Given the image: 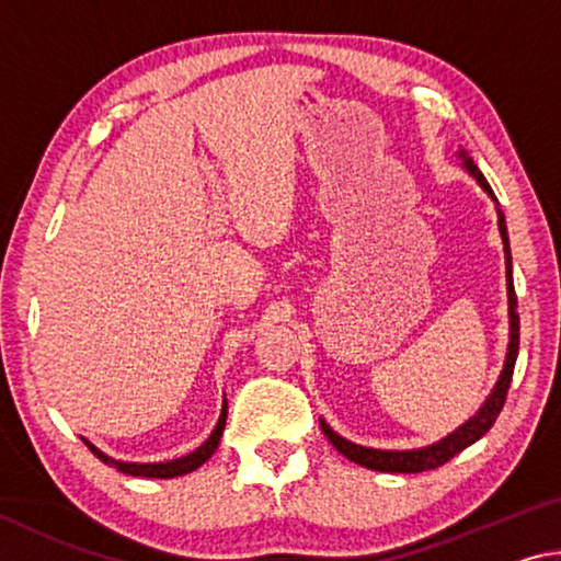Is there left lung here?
<instances>
[{"mask_svg": "<svg viewBox=\"0 0 561 561\" xmlns=\"http://www.w3.org/2000/svg\"><path fill=\"white\" fill-rule=\"evenodd\" d=\"M458 158L462 160V168L478 180V185L485 190L490 195V201L495 203L497 207V227H500V237H502V247H505V262H507V314H510V344H507V356L505 364H502V371L497 376V383L492 386L490 396L485 398V403L478 408V413L470 415L468 421L462 425H458L453 433L445 435L438 443L425 445V448H413V450H381V448H366V445L351 443L346 438L331 428V425L319 417V425L324 435L329 438V443L334 448L348 458L351 462L364 465L368 470H378V472H423V470H433L440 468V465L448 462L453 455H458L460 450L468 448L474 440H480L485 435L492 423L497 421V415L505 405V396L507 388L512 381V371H515V360H517V351H519V314H517V294H515V282H512V254H510V237H507V222L505 215H502L497 197L492 193L490 183L485 180V175L480 173V168L472 163V158L465 153L460 148Z\"/></svg>", "mask_w": 561, "mask_h": 561, "instance_id": "8db88e82", "label": "left lung"}]
</instances>
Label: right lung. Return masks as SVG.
<instances>
[{
  "label": "right lung",
  "instance_id": "1",
  "mask_svg": "<svg viewBox=\"0 0 561 561\" xmlns=\"http://www.w3.org/2000/svg\"><path fill=\"white\" fill-rule=\"evenodd\" d=\"M225 423H227V398L222 401V411L220 417H217V425L210 433V438H207L201 448H195L193 453L183 455V458H175V460H163V462H128V460H116L111 458V455L103 453L101 448H96L89 438H83V443L89 445L91 453L96 455L99 460H103L108 465V468H116L118 472H126L133 474V478H160V480H170V478H178V474H187L201 468L207 460L213 458L217 445H220L222 438V431H225Z\"/></svg>",
  "mask_w": 561,
  "mask_h": 561
}]
</instances>
